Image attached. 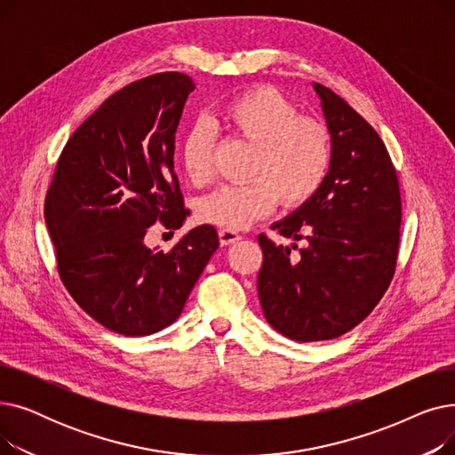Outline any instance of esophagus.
I'll return each mask as SVG.
<instances>
[{"label":"esophagus","instance_id":"1","mask_svg":"<svg viewBox=\"0 0 455 455\" xmlns=\"http://www.w3.org/2000/svg\"><path fill=\"white\" fill-rule=\"evenodd\" d=\"M240 240H242V235L237 234L235 230H228V228H223V230H220V242H221V245H223V247H227V245H232V243L240 242Z\"/></svg>","mask_w":455,"mask_h":455}]
</instances>
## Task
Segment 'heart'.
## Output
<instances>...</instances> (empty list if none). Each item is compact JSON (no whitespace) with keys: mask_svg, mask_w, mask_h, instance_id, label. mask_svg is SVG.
I'll return each mask as SVG.
<instances>
[{"mask_svg":"<svg viewBox=\"0 0 455 455\" xmlns=\"http://www.w3.org/2000/svg\"><path fill=\"white\" fill-rule=\"evenodd\" d=\"M215 125L252 143L247 165L251 180L223 184L197 204L203 223L242 230L267 215L278 203L299 206L312 199L331 165V138L324 124L297 114L295 105L273 86H254L234 95ZM213 140L191 131L180 146L186 179L203 186L212 177Z\"/></svg>","mask_w":455,"mask_h":455,"instance_id":"b5f03b06","label":"heart"}]
</instances>
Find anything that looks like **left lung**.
I'll use <instances>...</instances> for the list:
<instances>
[{
    "mask_svg": "<svg viewBox=\"0 0 455 455\" xmlns=\"http://www.w3.org/2000/svg\"><path fill=\"white\" fill-rule=\"evenodd\" d=\"M331 134L317 194L271 228L306 247L258 235V297L267 323L293 341L336 339L360 324L395 276L402 201L386 143L343 98L314 83Z\"/></svg>",
    "mask_w": 455,
    "mask_h": 455,
    "instance_id": "1",
    "label": "left lung"
}]
</instances>
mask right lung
<instances>
[{
	"instance_id": "obj_1",
	"label": "right lung",
	"mask_w": 455,
	"mask_h": 455,
	"mask_svg": "<svg viewBox=\"0 0 455 455\" xmlns=\"http://www.w3.org/2000/svg\"><path fill=\"white\" fill-rule=\"evenodd\" d=\"M194 88L186 74L164 71L112 93L68 140L45 196L64 288L93 321L127 338L175 323L220 247L212 225L167 252L143 243L153 225L177 230L189 215L173 153Z\"/></svg>"
}]
</instances>
